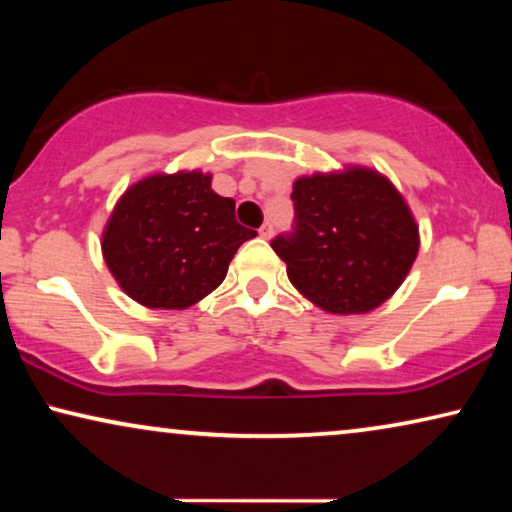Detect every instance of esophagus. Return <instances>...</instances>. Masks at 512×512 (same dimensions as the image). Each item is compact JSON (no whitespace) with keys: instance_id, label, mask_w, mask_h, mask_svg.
<instances>
[{"instance_id":"obj_1","label":"esophagus","mask_w":512,"mask_h":512,"mask_svg":"<svg viewBox=\"0 0 512 512\" xmlns=\"http://www.w3.org/2000/svg\"><path fill=\"white\" fill-rule=\"evenodd\" d=\"M258 233H261L263 240H270V237H272V233H275V230H272V223H263V226H261V230H258Z\"/></svg>"}]
</instances>
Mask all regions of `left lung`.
Segmentation results:
<instances>
[{
  "instance_id": "obj_1",
  "label": "left lung",
  "mask_w": 512,
  "mask_h": 512,
  "mask_svg": "<svg viewBox=\"0 0 512 512\" xmlns=\"http://www.w3.org/2000/svg\"><path fill=\"white\" fill-rule=\"evenodd\" d=\"M296 228L272 240L286 275L331 314H366L394 296L415 263L419 226L396 186L349 165L293 181Z\"/></svg>"
}]
</instances>
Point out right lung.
<instances>
[{"instance_id":"obj_1","label":"right lung","mask_w":512,"mask_h":512,"mask_svg":"<svg viewBox=\"0 0 512 512\" xmlns=\"http://www.w3.org/2000/svg\"><path fill=\"white\" fill-rule=\"evenodd\" d=\"M235 200L212 191V174L156 172L118 198L102 230L104 263L118 286L151 310H186L223 279L242 242Z\"/></svg>"}]
</instances>
